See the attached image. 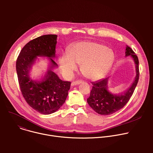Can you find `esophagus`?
I'll list each match as a JSON object with an SVG mask.
<instances>
[{"label": "esophagus", "mask_w": 153, "mask_h": 153, "mask_svg": "<svg viewBox=\"0 0 153 153\" xmlns=\"http://www.w3.org/2000/svg\"><path fill=\"white\" fill-rule=\"evenodd\" d=\"M82 82V80H76V81H73V82L71 83V85H72V86H74V85H79V84H80Z\"/></svg>", "instance_id": "34e87169"}]
</instances>
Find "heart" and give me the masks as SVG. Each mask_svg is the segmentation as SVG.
<instances>
[{
    "label": "heart",
    "instance_id": "b5f03b06",
    "mask_svg": "<svg viewBox=\"0 0 153 153\" xmlns=\"http://www.w3.org/2000/svg\"><path fill=\"white\" fill-rule=\"evenodd\" d=\"M114 60L113 51L101 43L80 42L75 43L69 53H65L60 60L64 73L71 74L77 70L76 63L81 65L82 74L90 80H96L110 70Z\"/></svg>",
    "mask_w": 153,
    "mask_h": 153
}]
</instances>
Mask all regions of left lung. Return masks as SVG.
Here are the masks:
<instances>
[{
	"instance_id": "1",
	"label": "left lung",
	"mask_w": 153,
	"mask_h": 153,
	"mask_svg": "<svg viewBox=\"0 0 153 153\" xmlns=\"http://www.w3.org/2000/svg\"><path fill=\"white\" fill-rule=\"evenodd\" d=\"M131 56L136 64V76L129 88L124 93L116 94L108 90V77L92 83L93 88L90 97L87 99L90 106L97 113L110 115L122 109L132 96L139 79V59L134 51L126 45L125 56Z\"/></svg>"
}]
</instances>
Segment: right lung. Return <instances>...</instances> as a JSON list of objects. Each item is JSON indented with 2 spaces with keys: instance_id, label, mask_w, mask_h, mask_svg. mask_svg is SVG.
Listing matches in <instances>:
<instances>
[{
  "instance_id": "1",
  "label": "right lung",
  "mask_w": 153,
  "mask_h": 153,
  "mask_svg": "<svg viewBox=\"0 0 153 153\" xmlns=\"http://www.w3.org/2000/svg\"><path fill=\"white\" fill-rule=\"evenodd\" d=\"M57 35L48 34L30 40L23 47L16 61V71L20 91L26 102L42 114L54 113L65 103L71 82L63 81L53 70L57 64L56 57ZM38 56L48 57L51 62L48 73L40 81H33L29 71Z\"/></svg>"
}]
</instances>
